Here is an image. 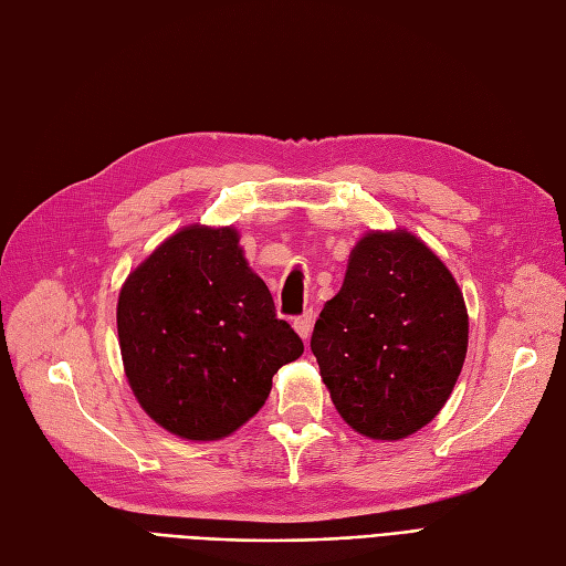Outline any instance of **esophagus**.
I'll list each match as a JSON object with an SVG mask.
<instances>
[{
    "mask_svg": "<svg viewBox=\"0 0 566 566\" xmlns=\"http://www.w3.org/2000/svg\"><path fill=\"white\" fill-rule=\"evenodd\" d=\"M295 331H297V335L306 342L310 339V335H312V328H314V312H306L304 316H300V318H295Z\"/></svg>",
    "mask_w": 566,
    "mask_h": 566,
    "instance_id": "obj_1",
    "label": "esophagus"
}]
</instances>
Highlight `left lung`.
<instances>
[{"instance_id":"obj_1","label":"left lung","mask_w":566,"mask_h":566,"mask_svg":"<svg viewBox=\"0 0 566 566\" xmlns=\"http://www.w3.org/2000/svg\"><path fill=\"white\" fill-rule=\"evenodd\" d=\"M470 318L453 273L406 229L368 231L339 293L323 304L312 352L354 432L399 441L437 418L468 354Z\"/></svg>"}]
</instances>
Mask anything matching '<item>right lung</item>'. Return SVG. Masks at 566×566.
<instances>
[{
	"mask_svg": "<svg viewBox=\"0 0 566 566\" xmlns=\"http://www.w3.org/2000/svg\"><path fill=\"white\" fill-rule=\"evenodd\" d=\"M117 337L136 401L188 441L233 434L304 352L233 227L191 224L165 238L119 290Z\"/></svg>",
	"mask_w": 566,
	"mask_h": 566,
	"instance_id": "1",
	"label": "right lung"
}]
</instances>
